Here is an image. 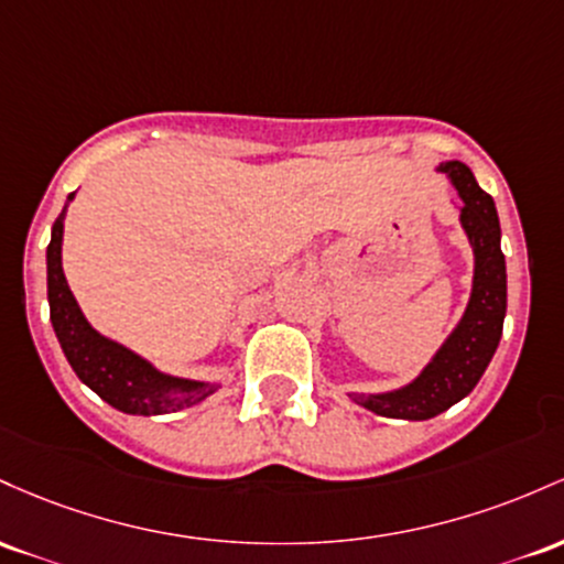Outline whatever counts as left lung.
<instances>
[{
	"label": "left lung",
	"mask_w": 564,
	"mask_h": 564,
	"mask_svg": "<svg viewBox=\"0 0 564 564\" xmlns=\"http://www.w3.org/2000/svg\"><path fill=\"white\" fill-rule=\"evenodd\" d=\"M440 170L451 175L455 192L464 199L460 224L474 248L471 301L460 325L413 383L389 394H354L362 408L386 419L426 421L464 400L482 378L503 333L506 261L496 205L464 162H445Z\"/></svg>",
	"instance_id": "left-lung-1"
}]
</instances>
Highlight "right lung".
<instances>
[{"instance_id":"right-lung-1","label":"right lung","mask_w":564,"mask_h":564,"mask_svg":"<svg viewBox=\"0 0 564 564\" xmlns=\"http://www.w3.org/2000/svg\"><path fill=\"white\" fill-rule=\"evenodd\" d=\"M72 197L74 194H68V199ZM63 215H66V207L55 218L53 239L47 245V301L61 349L79 381L90 386L111 408L130 415L175 413V410L192 408L205 400L210 391H215V386L164 376L138 354L104 338L87 325L85 314L79 312L66 276H63Z\"/></svg>"}]
</instances>
